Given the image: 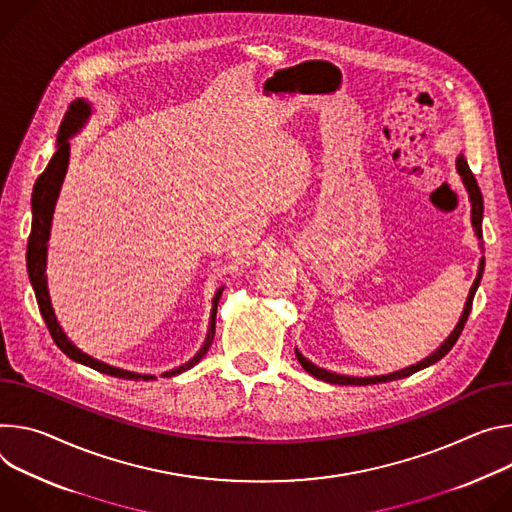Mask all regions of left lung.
Listing matches in <instances>:
<instances>
[{
	"mask_svg": "<svg viewBox=\"0 0 512 512\" xmlns=\"http://www.w3.org/2000/svg\"><path fill=\"white\" fill-rule=\"evenodd\" d=\"M456 170H458V175H460V179H462V183H464V187H466V191H468V199H470V205H472V227H474V234H476V238H478V242H480V250L484 252V246H482V244H484V242H482L484 201H482L480 187H478V183H476V179H474V175H472V170H470L468 160L464 158V154H458V156H456ZM482 272H484V256L480 258L478 274H476L474 285H472V289H470V293H468V299H466L464 311H462V315H460V321L456 323V327H453V331L443 339L441 346H439L435 352H431L427 358H423L421 362H417V364H411V366H407V368H403V370H396V372H390V374H380V376H344V374H335V372H329V370H325V368L315 366L311 360H307V358L295 348L297 360L301 362V366H303L311 376H315V378H319V380H323V382H331V384L366 386V384H378V382H390V380L407 378V376H411V374H415V372H419V370H423V368H427V366L439 362V360L453 348V344L458 342V337H460V333H462V329H464V325H466V321H468V315H470V311H472V301H474L476 289H478L480 280H482Z\"/></svg>",
	"mask_w": 512,
	"mask_h": 512,
	"instance_id": "left-lung-1",
	"label": "left lung"
}]
</instances>
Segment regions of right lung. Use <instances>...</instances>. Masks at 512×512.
<instances>
[{"mask_svg":"<svg viewBox=\"0 0 512 512\" xmlns=\"http://www.w3.org/2000/svg\"><path fill=\"white\" fill-rule=\"evenodd\" d=\"M93 116V105L85 99L79 97L69 105V111L65 113V118L61 122L59 134H56V152L52 154L50 162L46 164L44 173L36 179L34 183V191H32V230H30V238H28V250H26V268H28V278L32 282V289L36 295V303L38 309L42 313V319L54 339V344L59 346L71 360L85 364L97 372H103L107 376H116V378H128V380H156L154 374H140V372H130L118 366L105 364L85 352H81L69 335L63 331L59 319H56V313L52 309V301H50V293H48V278H46V260H48V240H50V227H52V215H54V207L56 201H59L67 170H69V160H71V138L89 122V118ZM223 293V287H219L213 295L211 301V313H209V327H207V335L205 342L199 348V352L185 364L164 372L162 376L170 378L177 376L185 370H191L209 350L213 335H215V315H217V303L219 297Z\"/></svg>","mask_w":512,"mask_h":512,"instance_id":"right-lung-1","label":"right lung"}]
</instances>
